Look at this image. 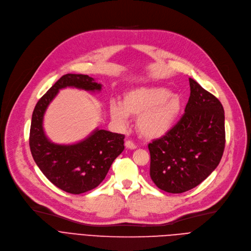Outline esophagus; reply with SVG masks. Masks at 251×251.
Instances as JSON below:
<instances>
[{"label":"esophagus","mask_w":251,"mask_h":251,"mask_svg":"<svg viewBox=\"0 0 251 251\" xmlns=\"http://www.w3.org/2000/svg\"><path fill=\"white\" fill-rule=\"evenodd\" d=\"M125 145H126V147L127 149H130V150H135V149H137V146L132 143L131 141H126V143H125Z\"/></svg>","instance_id":"1"}]
</instances>
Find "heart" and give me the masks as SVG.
I'll return each mask as SVG.
<instances>
[{
    "mask_svg": "<svg viewBox=\"0 0 251 251\" xmlns=\"http://www.w3.org/2000/svg\"><path fill=\"white\" fill-rule=\"evenodd\" d=\"M182 103L178 96L169 95L163 87H137L127 91L123 105L112 102L111 119L121 126L127 124V115L137 119V130L146 140L167 135L178 119Z\"/></svg>",
    "mask_w": 251,
    "mask_h": 251,
    "instance_id": "heart-1",
    "label": "heart"
}]
</instances>
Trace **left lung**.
Returning a JSON list of instances; mask_svg holds the SVG:
<instances>
[{
	"instance_id": "8db88e82",
	"label": "left lung",
	"mask_w": 251,
	"mask_h": 251,
	"mask_svg": "<svg viewBox=\"0 0 251 251\" xmlns=\"http://www.w3.org/2000/svg\"><path fill=\"white\" fill-rule=\"evenodd\" d=\"M190 96L179 122L148 145L150 176L160 189L181 194L202 182L225 148V114L218 98L189 78Z\"/></svg>"
}]
</instances>
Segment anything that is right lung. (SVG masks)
Listing matches in <instances>:
<instances>
[{
    "mask_svg": "<svg viewBox=\"0 0 251 251\" xmlns=\"http://www.w3.org/2000/svg\"><path fill=\"white\" fill-rule=\"evenodd\" d=\"M101 84L82 74H67L36 103L32 113L29 146L36 165L56 187L80 195L98 186L114 159L125 149V135L96 128L85 140L72 145L51 143L44 134L43 115L57 92L66 87L86 91L101 90Z\"/></svg>",
    "mask_w": 251,
    "mask_h": 251,
    "instance_id": "1",
    "label": "right lung"
}]
</instances>
